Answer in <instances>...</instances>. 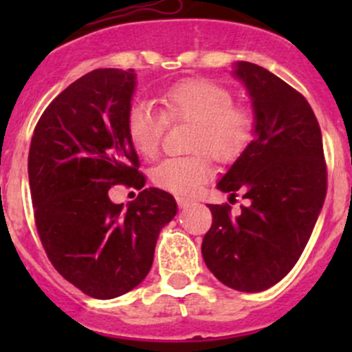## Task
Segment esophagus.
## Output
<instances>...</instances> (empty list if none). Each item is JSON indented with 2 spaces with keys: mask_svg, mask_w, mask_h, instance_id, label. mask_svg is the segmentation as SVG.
Wrapping results in <instances>:
<instances>
[{
  "mask_svg": "<svg viewBox=\"0 0 352 352\" xmlns=\"http://www.w3.org/2000/svg\"><path fill=\"white\" fill-rule=\"evenodd\" d=\"M175 201H177V204H179L180 209H186V208H189L190 204H192V201H190V199H187V197H175Z\"/></svg>",
  "mask_w": 352,
  "mask_h": 352,
  "instance_id": "esophagus-1",
  "label": "esophagus"
}]
</instances>
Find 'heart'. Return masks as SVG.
Instances as JSON below:
<instances>
[{
	"label": "heart",
	"mask_w": 352,
	"mask_h": 352,
	"mask_svg": "<svg viewBox=\"0 0 352 352\" xmlns=\"http://www.w3.org/2000/svg\"><path fill=\"white\" fill-rule=\"evenodd\" d=\"M232 90L216 81L190 78L166 88L163 110L138 98L127 109L126 127L138 153L151 158L162 146L168 122H194L187 156L162 160L151 172L156 187L179 196H190L211 177V160L232 163L254 138V117L245 105L235 104Z\"/></svg>",
	"instance_id": "b5f03b06"
}]
</instances>
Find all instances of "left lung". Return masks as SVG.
<instances>
[{"mask_svg": "<svg viewBox=\"0 0 352 352\" xmlns=\"http://www.w3.org/2000/svg\"><path fill=\"white\" fill-rule=\"evenodd\" d=\"M235 74L254 100L255 140L218 189L233 204H209L212 225L202 240L209 271L228 287L257 293L294 267L327 194V163L318 120L307 98L271 71L239 63Z\"/></svg>", "mask_w": 352, "mask_h": 352, "instance_id": "obj_1", "label": "left lung"}]
</instances>
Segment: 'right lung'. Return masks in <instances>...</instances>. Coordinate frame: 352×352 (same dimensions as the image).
<instances>
[{
  "instance_id": "add662e5",
  "label": "right lung",
  "mask_w": 352,
  "mask_h": 352,
  "mask_svg": "<svg viewBox=\"0 0 352 352\" xmlns=\"http://www.w3.org/2000/svg\"><path fill=\"white\" fill-rule=\"evenodd\" d=\"M133 69H94L49 104L28 151L34 219L56 271L97 300L127 293L146 278L160 230L177 202L144 189L146 177L126 127ZM113 185L140 190L124 208L108 199Z\"/></svg>"
}]
</instances>
